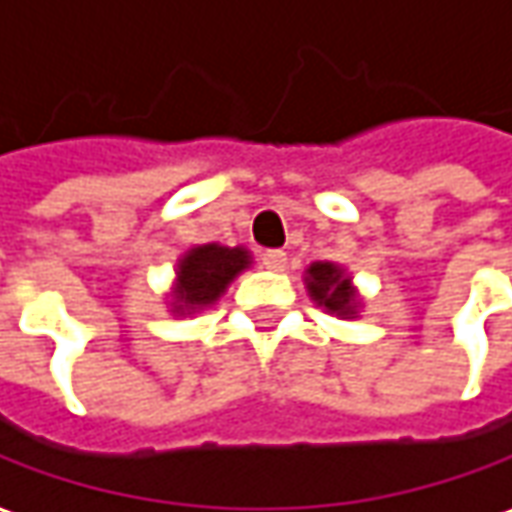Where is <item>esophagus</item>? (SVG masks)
<instances>
[{"label": "esophagus", "mask_w": 512, "mask_h": 512, "mask_svg": "<svg viewBox=\"0 0 512 512\" xmlns=\"http://www.w3.org/2000/svg\"><path fill=\"white\" fill-rule=\"evenodd\" d=\"M260 263H263V269L283 271L285 269V252L283 249H266V252L260 255Z\"/></svg>", "instance_id": "34e87169"}]
</instances>
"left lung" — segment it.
Listing matches in <instances>:
<instances>
[{"label":"left lung","mask_w":512,"mask_h":512,"mask_svg":"<svg viewBox=\"0 0 512 512\" xmlns=\"http://www.w3.org/2000/svg\"><path fill=\"white\" fill-rule=\"evenodd\" d=\"M305 274H308L305 277L308 294L316 305H322L325 311L342 319H353L358 314L356 291L350 288V277L344 274V269L333 263H314Z\"/></svg>","instance_id":"8db88e82"}]
</instances>
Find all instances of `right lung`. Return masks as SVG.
<instances>
[{
    "label": "right lung",
    "instance_id": "right-lung-1",
    "mask_svg": "<svg viewBox=\"0 0 512 512\" xmlns=\"http://www.w3.org/2000/svg\"><path fill=\"white\" fill-rule=\"evenodd\" d=\"M249 266L246 249H229L218 243L196 246L179 260V285L173 291V314L201 311L224 294L229 280Z\"/></svg>",
    "mask_w": 512,
    "mask_h": 512
}]
</instances>
